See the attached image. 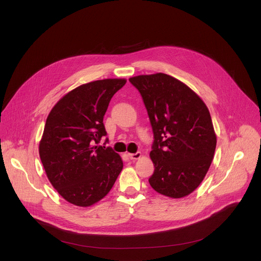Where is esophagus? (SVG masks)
Masks as SVG:
<instances>
[{
  "label": "esophagus",
  "mask_w": 261,
  "mask_h": 261,
  "mask_svg": "<svg viewBox=\"0 0 261 261\" xmlns=\"http://www.w3.org/2000/svg\"><path fill=\"white\" fill-rule=\"evenodd\" d=\"M128 157L133 160H136V159H139L141 157V153L140 152H137V153H128Z\"/></svg>",
  "instance_id": "obj_1"
}]
</instances>
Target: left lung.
Returning <instances> with one entry per match:
<instances>
[{
  "label": "left lung",
  "instance_id": "left-lung-1",
  "mask_svg": "<svg viewBox=\"0 0 261 261\" xmlns=\"http://www.w3.org/2000/svg\"><path fill=\"white\" fill-rule=\"evenodd\" d=\"M145 105L154 141V173L148 178L158 193L179 198L193 192L212 165L217 145L205 103L180 81L165 73L129 79Z\"/></svg>",
  "mask_w": 261,
  "mask_h": 261
}]
</instances>
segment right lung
I'll list each match as a JSON object with an SVG mask.
<instances>
[{"label": "right lung", "mask_w": 261, "mask_h": 261, "mask_svg": "<svg viewBox=\"0 0 261 261\" xmlns=\"http://www.w3.org/2000/svg\"><path fill=\"white\" fill-rule=\"evenodd\" d=\"M126 80L108 79L82 85L67 93L49 113L39 144L46 176L66 201L81 207L110 191L123 161L110 146L103 119L114 94Z\"/></svg>", "instance_id": "right-lung-1"}]
</instances>
